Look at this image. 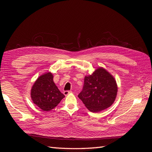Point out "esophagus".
<instances>
[{"label": "esophagus", "instance_id": "esophagus-1", "mask_svg": "<svg viewBox=\"0 0 152 152\" xmlns=\"http://www.w3.org/2000/svg\"><path fill=\"white\" fill-rule=\"evenodd\" d=\"M72 93V91H64V94H65V96H67Z\"/></svg>", "mask_w": 152, "mask_h": 152}]
</instances>
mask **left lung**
<instances>
[{"mask_svg": "<svg viewBox=\"0 0 152 152\" xmlns=\"http://www.w3.org/2000/svg\"><path fill=\"white\" fill-rule=\"evenodd\" d=\"M116 80L110 73L99 67L84 78L82 91L78 95L86 108L92 112H99L110 107L117 94Z\"/></svg>", "mask_w": 152, "mask_h": 152, "instance_id": "8db88e82", "label": "left lung"}]
</instances>
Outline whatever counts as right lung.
<instances>
[{"label": "right lung", "mask_w": 152, "mask_h": 152, "mask_svg": "<svg viewBox=\"0 0 152 152\" xmlns=\"http://www.w3.org/2000/svg\"><path fill=\"white\" fill-rule=\"evenodd\" d=\"M65 97L53 81V75L48 72L40 75L31 89V98L34 104L43 111L54 108Z\"/></svg>", "instance_id": "1"}]
</instances>
